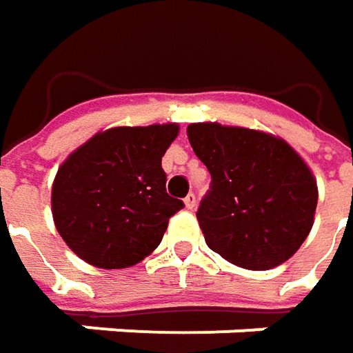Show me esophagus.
Instances as JSON below:
<instances>
[{
  "label": "esophagus",
  "instance_id": "esophagus-1",
  "mask_svg": "<svg viewBox=\"0 0 353 353\" xmlns=\"http://www.w3.org/2000/svg\"><path fill=\"white\" fill-rule=\"evenodd\" d=\"M185 207L188 209H195V205H197V199H195V193H189L188 197H185Z\"/></svg>",
  "mask_w": 353,
  "mask_h": 353
}]
</instances>
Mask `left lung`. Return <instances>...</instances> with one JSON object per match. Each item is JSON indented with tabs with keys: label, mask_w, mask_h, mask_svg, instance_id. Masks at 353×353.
I'll return each instance as SVG.
<instances>
[{
	"label": "left lung",
	"mask_w": 353,
	"mask_h": 353,
	"mask_svg": "<svg viewBox=\"0 0 353 353\" xmlns=\"http://www.w3.org/2000/svg\"><path fill=\"white\" fill-rule=\"evenodd\" d=\"M188 139L211 174L197 221L207 246L244 270L287 261L309 236L319 189L285 140L260 130L195 123Z\"/></svg>",
	"instance_id": "8db88e82"
}]
</instances>
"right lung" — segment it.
Here are the masks:
<instances>
[{
    "mask_svg": "<svg viewBox=\"0 0 353 353\" xmlns=\"http://www.w3.org/2000/svg\"><path fill=\"white\" fill-rule=\"evenodd\" d=\"M174 123L97 132L60 165L54 225L70 250L95 268L121 270L152 254L183 201L165 193L162 156Z\"/></svg>",
    "mask_w": 353,
    "mask_h": 353,
    "instance_id": "right-lung-1",
    "label": "right lung"
}]
</instances>
